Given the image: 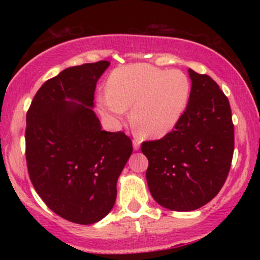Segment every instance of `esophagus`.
Instances as JSON below:
<instances>
[{
  "instance_id": "34e87169",
  "label": "esophagus",
  "mask_w": 260,
  "mask_h": 260,
  "mask_svg": "<svg viewBox=\"0 0 260 260\" xmlns=\"http://www.w3.org/2000/svg\"><path fill=\"white\" fill-rule=\"evenodd\" d=\"M139 148H140V140L134 139L133 140V149H134V150H138Z\"/></svg>"
}]
</instances>
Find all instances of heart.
Returning a JSON list of instances; mask_svg holds the SVG:
<instances>
[{"label":"heart","instance_id":"heart-1","mask_svg":"<svg viewBox=\"0 0 260 260\" xmlns=\"http://www.w3.org/2000/svg\"><path fill=\"white\" fill-rule=\"evenodd\" d=\"M107 92L98 96L103 115L121 118L132 107L131 120L143 136L160 138L171 132L186 111L190 82L178 70L150 64L116 68L107 80Z\"/></svg>","mask_w":260,"mask_h":260}]
</instances>
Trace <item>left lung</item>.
Instances as JSON below:
<instances>
[{
	"instance_id": "left-lung-1",
	"label": "left lung",
	"mask_w": 260,
	"mask_h": 260,
	"mask_svg": "<svg viewBox=\"0 0 260 260\" xmlns=\"http://www.w3.org/2000/svg\"><path fill=\"white\" fill-rule=\"evenodd\" d=\"M192 88L183 116L159 140L143 142L148 157L147 182L157 204L192 211L220 192L235 148L229 99L207 74L188 70Z\"/></svg>"
}]
</instances>
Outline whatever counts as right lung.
I'll use <instances>...</instances> for the list:
<instances>
[{"mask_svg":"<svg viewBox=\"0 0 260 260\" xmlns=\"http://www.w3.org/2000/svg\"><path fill=\"white\" fill-rule=\"evenodd\" d=\"M109 61L74 66L46 80L26 112L25 156L45 204L80 225L111 211L122 170L132 154L123 132H106L92 111L94 92Z\"/></svg>","mask_w":260,"mask_h":260,"instance_id":"obj_1","label":"right lung"}]
</instances>
